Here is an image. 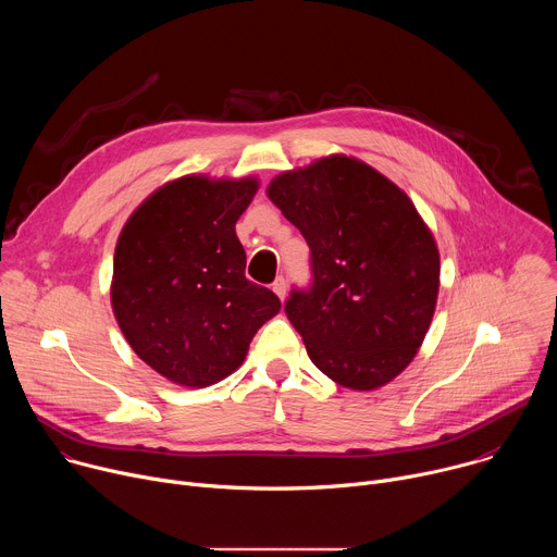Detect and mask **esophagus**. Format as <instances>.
<instances>
[{"label": "esophagus", "instance_id": "1", "mask_svg": "<svg viewBox=\"0 0 557 557\" xmlns=\"http://www.w3.org/2000/svg\"><path fill=\"white\" fill-rule=\"evenodd\" d=\"M286 288H288V284H286L284 277H277V280L273 282V293H275L280 299L286 297Z\"/></svg>", "mask_w": 557, "mask_h": 557}]
</instances>
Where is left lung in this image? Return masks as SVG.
<instances>
[{"mask_svg": "<svg viewBox=\"0 0 557 557\" xmlns=\"http://www.w3.org/2000/svg\"><path fill=\"white\" fill-rule=\"evenodd\" d=\"M267 196L310 247L312 284L284 304L310 361L350 389L385 385L432 324V231L406 191L344 153L280 174Z\"/></svg>", "mask_w": 557, "mask_h": 557, "instance_id": "left-lung-1", "label": "left lung"}]
</instances>
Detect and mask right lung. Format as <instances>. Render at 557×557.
Listing matches in <instances>:
<instances>
[{"label": "right lung", "instance_id": "obj_1", "mask_svg": "<svg viewBox=\"0 0 557 557\" xmlns=\"http://www.w3.org/2000/svg\"><path fill=\"white\" fill-rule=\"evenodd\" d=\"M256 191V178L183 176L156 189L119 235L114 317L132 350L178 385L207 387L235 372L282 308L245 277L235 235Z\"/></svg>", "mask_w": 557, "mask_h": 557}]
</instances>
